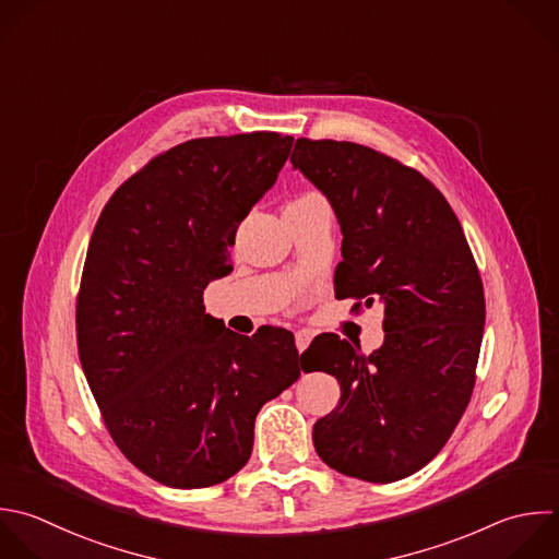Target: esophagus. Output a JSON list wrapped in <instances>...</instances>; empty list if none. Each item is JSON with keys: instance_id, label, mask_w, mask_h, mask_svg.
Returning <instances> with one entry per match:
<instances>
[{"instance_id": "obj_1", "label": "esophagus", "mask_w": 559, "mask_h": 559, "mask_svg": "<svg viewBox=\"0 0 559 559\" xmlns=\"http://www.w3.org/2000/svg\"><path fill=\"white\" fill-rule=\"evenodd\" d=\"M310 341H312V332H310V330H299V332H295V345H297L299 352H304V349L310 345Z\"/></svg>"}]
</instances>
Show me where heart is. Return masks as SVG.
<instances>
[{"label": "heart", "instance_id": "b5f03b06", "mask_svg": "<svg viewBox=\"0 0 559 559\" xmlns=\"http://www.w3.org/2000/svg\"><path fill=\"white\" fill-rule=\"evenodd\" d=\"M317 194H304V197H299V199H295L293 203H301V201H308V199H314Z\"/></svg>", "mask_w": 559, "mask_h": 559}]
</instances>
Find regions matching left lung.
<instances>
[{
	"instance_id": "8db88e82",
	"label": "left lung",
	"mask_w": 559,
	"mask_h": 559,
	"mask_svg": "<svg viewBox=\"0 0 559 559\" xmlns=\"http://www.w3.org/2000/svg\"><path fill=\"white\" fill-rule=\"evenodd\" d=\"M290 164L338 218L336 297L384 306V343L373 354L336 334L304 352L306 371L341 384V402L314 424L312 441L336 472L393 483L437 456L469 402L483 282L459 218L417 170L354 142L306 138Z\"/></svg>"
}]
</instances>
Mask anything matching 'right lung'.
<instances>
[{"mask_svg": "<svg viewBox=\"0 0 559 559\" xmlns=\"http://www.w3.org/2000/svg\"><path fill=\"white\" fill-rule=\"evenodd\" d=\"M290 148L271 131L183 142L127 179L96 223L76 304L81 365L116 445L168 487L245 467L255 415L301 376L288 330L242 336L203 306Z\"/></svg>", "mask_w": 559, "mask_h": 559, "instance_id": "obj_1", "label": "right lung"}]
</instances>
